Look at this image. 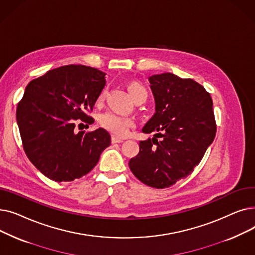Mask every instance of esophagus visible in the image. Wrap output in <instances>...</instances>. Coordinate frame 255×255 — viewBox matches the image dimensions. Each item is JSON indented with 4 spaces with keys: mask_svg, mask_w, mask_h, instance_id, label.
Listing matches in <instances>:
<instances>
[{
    "mask_svg": "<svg viewBox=\"0 0 255 255\" xmlns=\"http://www.w3.org/2000/svg\"><path fill=\"white\" fill-rule=\"evenodd\" d=\"M124 140L122 139V138H119V137H117V136H113L112 137V142L113 143H120V142H123Z\"/></svg>",
    "mask_w": 255,
    "mask_h": 255,
    "instance_id": "obj_1",
    "label": "esophagus"
}]
</instances>
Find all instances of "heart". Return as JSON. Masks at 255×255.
Wrapping results in <instances>:
<instances>
[{"label": "heart", "mask_w": 255, "mask_h": 255, "mask_svg": "<svg viewBox=\"0 0 255 255\" xmlns=\"http://www.w3.org/2000/svg\"><path fill=\"white\" fill-rule=\"evenodd\" d=\"M127 90L129 95L131 96L132 99H134L136 96L140 95V94H146L145 88L140 84L139 82H136V80H132V82H129L127 84ZM105 96V91H103L97 101L100 103L103 101ZM99 124L102 128L111 132L113 135L117 137H125L129 130L133 127L134 123L130 118H125L122 116L116 115L114 113H105L99 117Z\"/></svg>", "instance_id": "1"}]
</instances>
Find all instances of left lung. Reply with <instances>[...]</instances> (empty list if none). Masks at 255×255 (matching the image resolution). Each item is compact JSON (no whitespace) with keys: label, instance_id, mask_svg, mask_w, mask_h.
Masks as SVG:
<instances>
[{"label":"left lung","instance_id":"8db88e82","mask_svg":"<svg viewBox=\"0 0 255 255\" xmlns=\"http://www.w3.org/2000/svg\"><path fill=\"white\" fill-rule=\"evenodd\" d=\"M149 82L155 114L142 132L155 134L139 141L129 167L143 184L163 189L200 162L215 138L216 123L210 94L195 80L166 72L150 76Z\"/></svg>","mask_w":255,"mask_h":255}]
</instances>
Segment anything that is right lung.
<instances>
[{"instance_id": "obj_1", "label": "right lung", "mask_w": 255, "mask_h": 255, "mask_svg": "<svg viewBox=\"0 0 255 255\" xmlns=\"http://www.w3.org/2000/svg\"><path fill=\"white\" fill-rule=\"evenodd\" d=\"M105 73L85 65H68L31 80L17 105L16 121L23 150L45 177L73 181L90 172L111 135L103 128L76 133L75 120L87 115L105 86Z\"/></svg>"}]
</instances>
